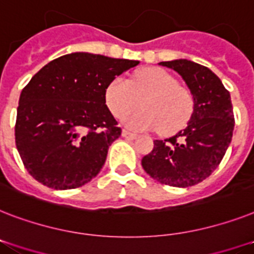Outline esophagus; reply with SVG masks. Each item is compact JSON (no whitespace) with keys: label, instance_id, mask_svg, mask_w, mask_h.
I'll return each mask as SVG.
<instances>
[{"label":"esophagus","instance_id":"esophagus-1","mask_svg":"<svg viewBox=\"0 0 254 254\" xmlns=\"http://www.w3.org/2000/svg\"><path fill=\"white\" fill-rule=\"evenodd\" d=\"M123 137L129 138V139H134V138L137 137V134L131 133V131L127 130V129H123Z\"/></svg>","mask_w":254,"mask_h":254}]
</instances>
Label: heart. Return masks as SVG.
I'll use <instances>...</instances> for the list:
<instances>
[{
    "instance_id": "b5f03b06",
    "label": "heart",
    "mask_w": 254,
    "mask_h": 254,
    "mask_svg": "<svg viewBox=\"0 0 254 254\" xmlns=\"http://www.w3.org/2000/svg\"><path fill=\"white\" fill-rule=\"evenodd\" d=\"M104 99L117 119L137 108L142 99L143 109L124 119L127 127L135 130L159 129L162 134H174L187 127L194 112L191 92L159 67L139 70L130 82L115 78L107 86Z\"/></svg>"
}]
</instances>
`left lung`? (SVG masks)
I'll return each mask as SVG.
<instances>
[{
	"mask_svg": "<svg viewBox=\"0 0 254 254\" xmlns=\"http://www.w3.org/2000/svg\"><path fill=\"white\" fill-rule=\"evenodd\" d=\"M176 70L194 98V112L188 127L142 158L147 175L164 185L187 188L203 181L218 168L234 133L231 96L220 79L206 66L188 60L164 61Z\"/></svg>",
	"mask_w": 254,
	"mask_h": 254,
	"instance_id": "8db88e82",
	"label": "left lung"
}]
</instances>
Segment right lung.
Returning a JSON list of instances; mask_svg holds the SVG:
<instances>
[{
	"label": "right lung",
	"mask_w": 254,
	"mask_h": 254,
	"mask_svg": "<svg viewBox=\"0 0 254 254\" xmlns=\"http://www.w3.org/2000/svg\"><path fill=\"white\" fill-rule=\"evenodd\" d=\"M139 61L70 53L48 63L20 92L15 145L28 174L53 189H75L100 172L121 127L106 106L112 79Z\"/></svg>",
	"instance_id": "add662e5"
}]
</instances>
